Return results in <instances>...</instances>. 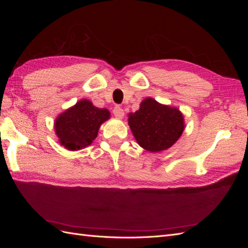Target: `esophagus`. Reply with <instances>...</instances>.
Wrapping results in <instances>:
<instances>
[{
    "mask_svg": "<svg viewBox=\"0 0 248 248\" xmlns=\"http://www.w3.org/2000/svg\"><path fill=\"white\" fill-rule=\"evenodd\" d=\"M112 112H114V116L118 119H122L124 117V110L122 108H120L119 106H116L112 109Z\"/></svg>",
    "mask_w": 248,
    "mask_h": 248,
    "instance_id": "esophagus-1",
    "label": "esophagus"
}]
</instances>
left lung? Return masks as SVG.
Wrapping results in <instances>:
<instances>
[{
	"label": "left lung",
	"mask_w": 248,
	"mask_h": 248,
	"mask_svg": "<svg viewBox=\"0 0 248 248\" xmlns=\"http://www.w3.org/2000/svg\"><path fill=\"white\" fill-rule=\"evenodd\" d=\"M128 124L139 145L150 152L169 149L184 130L179 109L162 106L152 98L145 99L140 109L129 115Z\"/></svg>",
	"instance_id": "left-lung-1"
}]
</instances>
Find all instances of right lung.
I'll list each match as a JSON object with an SVG mask.
<instances>
[{
    "mask_svg": "<svg viewBox=\"0 0 248 248\" xmlns=\"http://www.w3.org/2000/svg\"><path fill=\"white\" fill-rule=\"evenodd\" d=\"M108 118L107 108H96L86 99L80 100L57 118L56 133L61 145L76 151L92 144L100 125Z\"/></svg>",
    "mask_w": 248,
    "mask_h": 248,
    "instance_id": "1",
    "label": "right lung"
}]
</instances>
